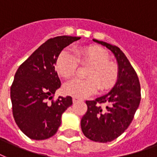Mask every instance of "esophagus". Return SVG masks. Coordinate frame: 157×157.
<instances>
[{
	"label": "esophagus",
	"instance_id": "esophagus-1",
	"mask_svg": "<svg viewBox=\"0 0 157 157\" xmlns=\"http://www.w3.org/2000/svg\"><path fill=\"white\" fill-rule=\"evenodd\" d=\"M81 101V99H79V98H75V97H74L73 98V102L74 103H76V102H78Z\"/></svg>",
	"mask_w": 157,
	"mask_h": 157
}]
</instances>
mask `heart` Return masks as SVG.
Segmentation results:
<instances>
[{
  "mask_svg": "<svg viewBox=\"0 0 157 157\" xmlns=\"http://www.w3.org/2000/svg\"><path fill=\"white\" fill-rule=\"evenodd\" d=\"M78 61L83 64H89L88 79L72 78L63 86L67 94L83 98L95 94L100 87L105 91L113 85L117 77L116 64L109 61V55L104 49L98 47H82L74 49V53L63 50L56 61V69L63 77L73 76L77 70Z\"/></svg>",
  "mask_w": 157,
  "mask_h": 157,
  "instance_id": "b5f03b06",
  "label": "heart"
}]
</instances>
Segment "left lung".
Wrapping results in <instances>:
<instances>
[{"label": "left lung", "mask_w": 157, "mask_h": 157, "mask_svg": "<svg viewBox=\"0 0 157 157\" xmlns=\"http://www.w3.org/2000/svg\"><path fill=\"white\" fill-rule=\"evenodd\" d=\"M113 52L118 72L116 84L108 94L94 101H86L88 111L81 119L86 137L98 142H109L128 129L141 102V86L136 71L118 47L93 40ZM105 103L106 107L100 105Z\"/></svg>", "instance_id": "1"}]
</instances>
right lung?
Here are the masks:
<instances>
[{"label": "right lung", "mask_w": 157, "mask_h": 157, "mask_svg": "<svg viewBox=\"0 0 157 157\" xmlns=\"http://www.w3.org/2000/svg\"><path fill=\"white\" fill-rule=\"evenodd\" d=\"M79 39L67 35L49 39L15 74L10 87L13 117L19 128L30 139L44 140L54 136L61 124L62 114L73 104L69 96L53 100L61 86L55 64L61 51Z\"/></svg>", "instance_id": "add662e5"}]
</instances>
